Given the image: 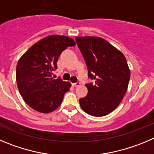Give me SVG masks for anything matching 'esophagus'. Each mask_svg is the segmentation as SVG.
I'll list each match as a JSON object with an SVG mask.
<instances>
[{"instance_id":"1","label":"esophagus","mask_w":154,"mask_h":154,"mask_svg":"<svg viewBox=\"0 0 154 154\" xmlns=\"http://www.w3.org/2000/svg\"><path fill=\"white\" fill-rule=\"evenodd\" d=\"M72 85L74 86V87H78V86L80 85V82H76L74 84H72Z\"/></svg>"}]
</instances>
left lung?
<instances>
[{"mask_svg":"<svg viewBox=\"0 0 154 154\" xmlns=\"http://www.w3.org/2000/svg\"><path fill=\"white\" fill-rule=\"evenodd\" d=\"M77 44L95 83L85 84L86 97L79 100L82 110L103 117L117 107L128 87L131 71L125 57L110 43L98 37H77Z\"/></svg>","mask_w":154,"mask_h":154,"instance_id":"obj_1","label":"left lung"}]
</instances>
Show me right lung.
<instances>
[{
	"label": "right lung",
	"instance_id": "obj_1",
	"mask_svg": "<svg viewBox=\"0 0 154 154\" xmlns=\"http://www.w3.org/2000/svg\"><path fill=\"white\" fill-rule=\"evenodd\" d=\"M72 38L51 35L29 48L19 60L16 80L20 95L27 105L38 112L48 113L56 110L69 91L70 83L52 78L57 62L64 50L75 46Z\"/></svg>",
	"mask_w": 154,
	"mask_h": 154
}]
</instances>
